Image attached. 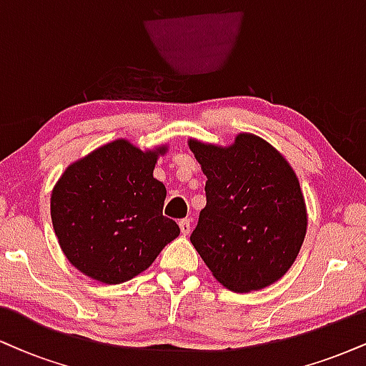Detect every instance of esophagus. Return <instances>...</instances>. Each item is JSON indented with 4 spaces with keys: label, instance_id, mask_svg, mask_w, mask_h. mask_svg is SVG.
<instances>
[{
    "label": "esophagus",
    "instance_id": "obj_1",
    "mask_svg": "<svg viewBox=\"0 0 366 366\" xmlns=\"http://www.w3.org/2000/svg\"><path fill=\"white\" fill-rule=\"evenodd\" d=\"M179 227H180V232H182L184 236H187V234L191 232V218H184V220H180Z\"/></svg>",
    "mask_w": 366,
    "mask_h": 366
}]
</instances>
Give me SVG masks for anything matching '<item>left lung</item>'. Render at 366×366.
Masks as SVG:
<instances>
[{
    "mask_svg": "<svg viewBox=\"0 0 366 366\" xmlns=\"http://www.w3.org/2000/svg\"><path fill=\"white\" fill-rule=\"evenodd\" d=\"M207 175V207L191 242L222 285L249 292L279 280L306 236L300 180L267 141L239 134L230 148L189 141Z\"/></svg>",
    "mask_w": 366,
    "mask_h": 366,
    "instance_id": "obj_1",
    "label": "left lung"
}]
</instances>
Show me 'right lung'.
Listing matches in <instances>:
<instances>
[{
  "mask_svg": "<svg viewBox=\"0 0 366 366\" xmlns=\"http://www.w3.org/2000/svg\"><path fill=\"white\" fill-rule=\"evenodd\" d=\"M158 151L113 141L72 163L51 194V222L77 270L103 284L144 272L180 234L163 217L167 189L153 177Z\"/></svg>",
  "mask_w": 366,
  "mask_h": 366,
  "instance_id": "right-lung-1",
  "label": "right lung"
}]
</instances>
